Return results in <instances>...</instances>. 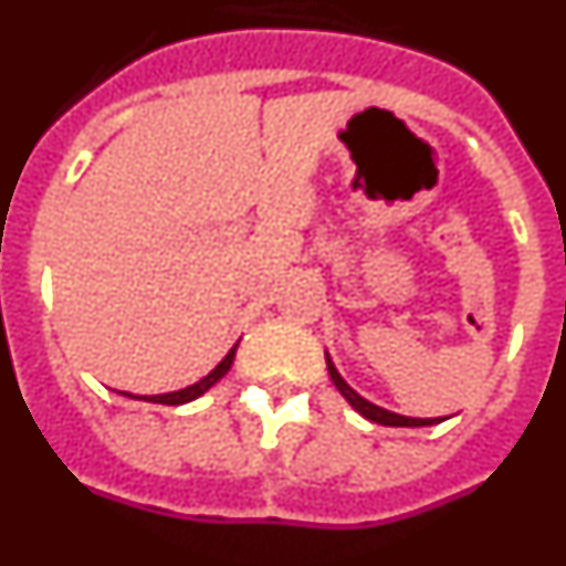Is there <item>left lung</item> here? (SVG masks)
<instances>
[{"instance_id": "8db88e82", "label": "left lung", "mask_w": 566, "mask_h": 566, "mask_svg": "<svg viewBox=\"0 0 566 566\" xmlns=\"http://www.w3.org/2000/svg\"><path fill=\"white\" fill-rule=\"evenodd\" d=\"M326 365H328V377H332V382L337 385V391L343 394L345 399H348V405H352L354 411H359L365 419H371V422L388 424V428H422V424L442 422V419H411V417H399V413L385 411V408H379V405H371V402H368V399L359 397V394L354 391L352 385H348L343 377H339L337 368H334V363L328 357H326Z\"/></svg>"}]
</instances>
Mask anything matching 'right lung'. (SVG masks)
I'll list each match as a JSON object with an SVG mask.
<instances>
[{"label":"right lung","mask_w":566,"mask_h":566,"mask_svg":"<svg viewBox=\"0 0 566 566\" xmlns=\"http://www.w3.org/2000/svg\"><path fill=\"white\" fill-rule=\"evenodd\" d=\"M234 352H238V345H234L232 352H229L227 357L221 359V365H218V368H214L212 374H207V377H203L201 382L189 385V388H184V391L161 394V397H133V399H147V402H158V405H184V402H192V399H198V397H201V394H207L209 388H212V385L218 382V379H221L223 374L229 371V368H232ZM127 397H129V394H127Z\"/></svg>","instance_id":"add662e5"}]
</instances>
